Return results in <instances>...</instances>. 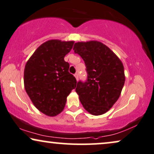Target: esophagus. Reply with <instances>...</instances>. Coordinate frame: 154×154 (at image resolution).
I'll list each match as a JSON object with an SVG mask.
<instances>
[{
    "mask_svg": "<svg viewBox=\"0 0 154 154\" xmlns=\"http://www.w3.org/2000/svg\"><path fill=\"white\" fill-rule=\"evenodd\" d=\"M75 78H76V79H77V80H78V78H79V76H78V73H75Z\"/></svg>",
    "mask_w": 154,
    "mask_h": 154,
    "instance_id": "esophagus-1",
    "label": "esophagus"
}]
</instances>
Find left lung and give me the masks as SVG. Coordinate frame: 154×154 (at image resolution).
I'll return each mask as SVG.
<instances>
[{
  "label": "left lung",
  "mask_w": 154,
  "mask_h": 154,
  "mask_svg": "<svg viewBox=\"0 0 154 154\" xmlns=\"http://www.w3.org/2000/svg\"><path fill=\"white\" fill-rule=\"evenodd\" d=\"M73 50L85 61L87 80H79L75 91L89 113H105L118 99L123 87L124 67L120 59L101 42H77Z\"/></svg>",
  "instance_id": "obj_1"
}]
</instances>
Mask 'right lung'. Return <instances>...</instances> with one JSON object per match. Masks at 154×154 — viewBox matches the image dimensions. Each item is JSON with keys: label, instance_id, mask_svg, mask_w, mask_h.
Returning a JSON list of instances; mask_svg holds the SVG:
<instances>
[{"label": "right lung", "instance_id": "obj_1", "mask_svg": "<svg viewBox=\"0 0 154 154\" xmlns=\"http://www.w3.org/2000/svg\"><path fill=\"white\" fill-rule=\"evenodd\" d=\"M74 42L50 40L33 53L24 68V88L35 107L48 116L63 111L67 96L75 89L77 80L69 72L65 56Z\"/></svg>", "mask_w": 154, "mask_h": 154}]
</instances>
